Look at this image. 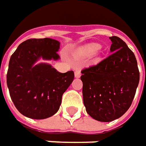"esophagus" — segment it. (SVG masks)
<instances>
[{"label": "esophagus", "mask_w": 146, "mask_h": 146, "mask_svg": "<svg viewBox=\"0 0 146 146\" xmlns=\"http://www.w3.org/2000/svg\"><path fill=\"white\" fill-rule=\"evenodd\" d=\"M80 75H81V73H80V71H78V70L75 71V77H76V78H79L80 76Z\"/></svg>", "instance_id": "obj_1"}]
</instances>
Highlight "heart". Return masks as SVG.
Returning a JSON list of instances; mask_svg holds the SVG:
<instances>
[{"label": "heart", "mask_w": 146, "mask_h": 146, "mask_svg": "<svg viewBox=\"0 0 146 146\" xmlns=\"http://www.w3.org/2000/svg\"><path fill=\"white\" fill-rule=\"evenodd\" d=\"M100 49V46L99 44H92L89 46L85 50H84V54L85 55H92L97 52Z\"/></svg>", "instance_id": "heart-1"}]
</instances>
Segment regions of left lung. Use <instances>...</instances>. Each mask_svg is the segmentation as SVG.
<instances>
[{
  "instance_id": "8db88e82",
  "label": "left lung",
  "mask_w": 146,
  "mask_h": 146,
  "mask_svg": "<svg viewBox=\"0 0 146 146\" xmlns=\"http://www.w3.org/2000/svg\"><path fill=\"white\" fill-rule=\"evenodd\" d=\"M111 41V55L81 71L83 100L86 111L100 122H111L130 108L139 83L136 58L117 36Z\"/></svg>"
}]
</instances>
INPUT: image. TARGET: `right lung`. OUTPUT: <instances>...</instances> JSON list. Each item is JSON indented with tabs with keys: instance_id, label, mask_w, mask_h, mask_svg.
Listing matches in <instances>:
<instances>
[{
	"instance_id": "add662e5",
	"label": "right lung",
	"mask_w": 146,
	"mask_h": 146,
	"mask_svg": "<svg viewBox=\"0 0 146 146\" xmlns=\"http://www.w3.org/2000/svg\"><path fill=\"white\" fill-rule=\"evenodd\" d=\"M58 40L31 38L23 42L11 56L7 73L9 94L16 109L27 118L44 119L58 112L63 93L74 79L73 71L62 73L40 59L57 61Z\"/></svg>"
}]
</instances>
